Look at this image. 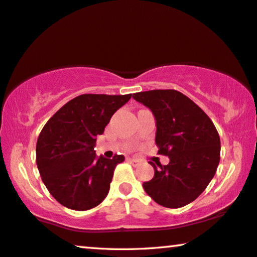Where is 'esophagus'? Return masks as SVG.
Returning a JSON list of instances; mask_svg holds the SVG:
<instances>
[{"mask_svg": "<svg viewBox=\"0 0 257 257\" xmlns=\"http://www.w3.org/2000/svg\"><path fill=\"white\" fill-rule=\"evenodd\" d=\"M128 161L131 162L133 166H138V165H139V163H140V161H139V160H138V159H128Z\"/></svg>", "mask_w": 257, "mask_h": 257, "instance_id": "esophagus-1", "label": "esophagus"}]
</instances>
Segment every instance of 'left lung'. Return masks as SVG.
<instances>
[{
    "mask_svg": "<svg viewBox=\"0 0 257 257\" xmlns=\"http://www.w3.org/2000/svg\"><path fill=\"white\" fill-rule=\"evenodd\" d=\"M153 112L159 154L169 158L167 166L151 165L154 177L143 187L160 205L178 209L205 190L220 160V138L209 116L190 98L174 90L133 94Z\"/></svg>",
    "mask_w": 257,
    "mask_h": 257,
    "instance_id": "obj_1",
    "label": "left lung"
}]
</instances>
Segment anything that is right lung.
I'll return each mask as SVG.
<instances>
[{
	"mask_svg": "<svg viewBox=\"0 0 257 257\" xmlns=\"http://www.w3.org/2000/svg\"><path fill=\"white\" fill-rule=\"evenodd\" d=\"M132 94H83L50 118L37 140L36 161L42 180L61 205L76 211L101 204L110 190L114 168L124 155H96V137Z\"/></svg>",
	"mask_w": 257,
	"mask_h": 257,
	"instance_id": "obj_1",
	"label": "right lung"
}]
</instances>
